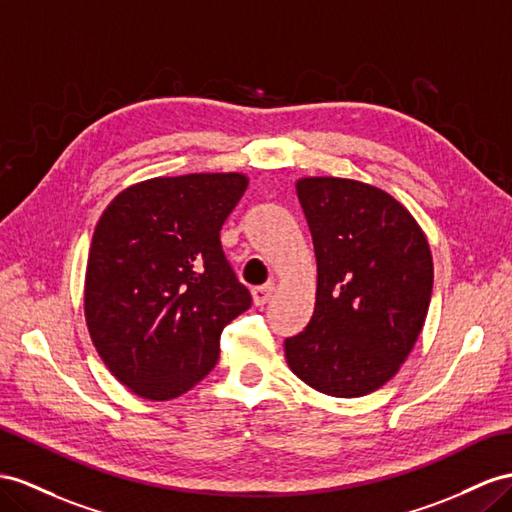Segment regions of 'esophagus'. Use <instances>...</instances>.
Listing matches in <instances>:
<instances>
[{
  "label": "esophagus",
  "instance_id": "esophagus-1",
  "mask_svg": "<svg viewBox=\"0 0 512 512\" xmlns=\"http://www.w3.org/2000/svg\"><path fill=\"white\" fill-rule=\"evenodd\" d=\"M253 303L257 307H264L268 300L272 298L274 294V283H266V285H259V287H253Z\"/></svg>",
  "mask_w": 512,
  "mask_h": 512
}]
</instances>
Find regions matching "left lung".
Masks as SVG:
<instances>
[{"mask_svg":"<svg viewBox=\"0 0 512 512\" xmlns=\"http://www.w3.org/2000/svg\"><path fill=\"white\" fill-rule=\"evenodd\" d=\"M296 194L318 264L316 309L285 339L290 370L320 393L359 398L383 387L411 355L432 294L422 227L370 183L300 177Z\"/></svg>","mask_w":512,"mask_h":512,"instance_id":"left-lung-1","label":"left lung"}]
</instances>
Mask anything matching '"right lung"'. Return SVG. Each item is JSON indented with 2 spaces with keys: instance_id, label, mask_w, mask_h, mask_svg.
I'll list each match as a JSON object with an SVG mask.
<instances>
[{
  "instance_id": "right-lung-1",
  "label": "right lung",
  "mask_w": 512,
  "mask_h": 512,
  "mask_svg": "<svg viewBox=\"0 0 512 512\" xmlns=\"http://www.w3.org/2000/svg\"><path fill=\"white\" fill-rule=\"evenodd\" d=\"M246 186L244 173L153 177L103 209L84 316L106 368L136 396L166 402L203 381L222 329L251 307L220 246Z\"/></svg>"
}]
</instances>
